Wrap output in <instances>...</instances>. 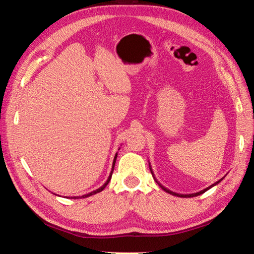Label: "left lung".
I'll use <instances>...</instances> for the list:
<instances>
[{
	"instance_id": "obj_1",
	"label": "left lung",
	"mask_w": 254,
	"mask_h": 254,
	"mask_svg": "<svg viewBox=\"0 0 254 254\" xmlns=\"http://www.w3.org/2000/svg\"><path fill=\"white\" fill-rule=\"evenodd\" d=\"M149 167H150V165H149ZM150 171H151V174H152V176H153V173H152V169L151 168H150ZM153 178H154V180H156V182H157V179H156V177H154V176H153ZM221 180H223V178L222 179H220V180H218V182H216V183H215V184H213V185H210V186L209 187H207V188H205V189H203V190H200V191H198V192H195V194H189V195H183V194H177V192H174V191H171V190H169V189H167L166 187H163L162 186V185H160V184H159L158 182V184H159V186H160L162 189H163V190H165V191H167V192H169V194H171V195H175V196H178V197H195V196H198V195H200V194H203V192H205L206 190H208V189L209 188H212L213 186H215V185H217L218 183H220L221 182Z\"/></svg>"
}]
</instances>
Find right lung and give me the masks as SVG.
Returning a JSON list of instances; mask_svg holds the SVG:
<instances>
[{"label":"right lung","mask_w":254,"mask_h":254,"mask_svg":"<svg viewBox=\"0 0 254 254\" xmlns=\"http://www.w3.org/2000/svg\"><path fill=\"white\" fill-rule=\"evenodd\" d=\"M117 157H118V153L115 154V157H114V160H113V166H112V170H111V174H110V176H109V178H107V180L105 182V184L103 185L102 187H100L98 189H96V190H94V191H92V192H89V194H86V195H83V196H77V197H71V198H86V197H89V196H92V195H95V194H97V192H100V191H102L103 189H104L106 186H107V184L110 183V180H111V177H112V174H113V170H114V166H115V161H117Z\"/></svg>","instance_id":"1"}]
</instances>
